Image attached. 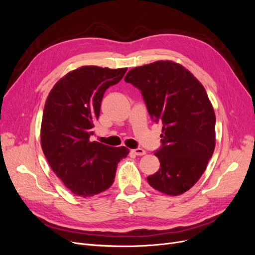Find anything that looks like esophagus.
Wrapping results in <instances>:
<instances>
[{
  "instance_id": "esophagus-1",
  "label": "esophagus",
  "mask_w": 255,
  "mask_h": 255,
  "mask_svg": "<svg viewBox=\"0 0 255 255\" xmlns=\"http://www.w3.org/2000/svg\"><path fill=\"white\" fill-rule=\"evenodd\" d=\"M132 153H134L135 155H144L145 154V151L143 150V149H141V148H137V149H134V150H132Z\"/></svg>"
}]
</instances>
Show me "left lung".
I'll list each match as a JSON object with an SVG mask.
<instances>
[{
  "instance_id": "8db88e82",
  "label": "left lung",
  "mask_w": 255,
  "mask_h": 255,
  "mask_svg": "<svg viewBox=\"0 0 255 255\" xmlns=\"http://www.w3.org/2000/svg\"><path fill=\"white\" fill-rule=\"evenodd\" d=\"M125 81L140 90L151 119L163 123L154 153L160 167L148 183L166 195L183 194L201 177L215 149L216 117L204 87L170 60L134 68Z\"/></svg>"
}]
</instances>
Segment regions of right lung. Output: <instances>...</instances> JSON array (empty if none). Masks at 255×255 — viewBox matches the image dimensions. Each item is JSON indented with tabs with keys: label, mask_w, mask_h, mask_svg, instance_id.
Masks as SVG:
<instances>
[{
	"label": "right lung",
	"mask_w": 255,
	"mask_h": 255,
	"mask_svg": "<svg viewBox=\"0 0 255 255\" xmlns=\"http://www.w3.org/2000/svg\"><path fill=\"white\" fill-rule=\"evenodd\" d=\"M128 69L85 66L60 79L44 105L41 146L50 167L74 195L92 197L114 183L126 146L90 141L106 89L118 84Z\"/></svg>",
	"instance_id": "obj_1"
}]
</instances>
